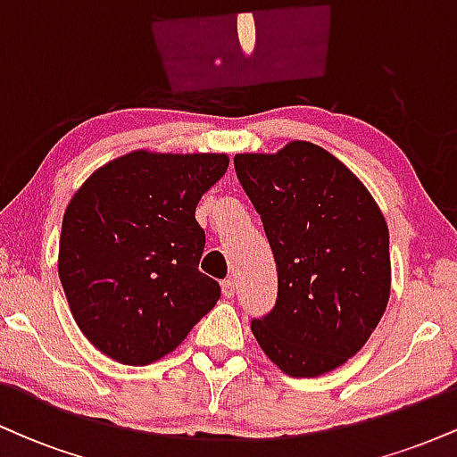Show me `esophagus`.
<instances>
[{
  "label": "esophagus",
  "mask_w": 457,
  "mask_h": 457,
  "mask_svg": "<svg viewBox=\"0 0 457 457\" xmlns=\"http://www.w3.org/2000/svg\"><path fill=\"white\" fill-rule=\"evenodd\" d=\"M221 290H223V296H228V298H232L234 296V279H225L223 283H221Z\"/></svg>",
  "instance_id": "esophagus-1"
}]
</instances>
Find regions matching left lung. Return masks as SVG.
I'll return each instance as SVG.
<instances>
[{
	"mask_svg": "<svg viewBox=\"0 0 457 457\" xmlns=\"http://www.w3.org/2000/svg\"><path fill=\"white\" fill-rule=\"evenodd\" d=\"M277 264V303L251 322L264 354L292 378L337 370L363 348L391 295L385 214L342 161L295 139L234 156Z\"/></svg>",
	"mask_w": 457,
	"mask_h": 457,
	"instance_id": "obj_1",
	"label": "left lung"
}]
</instances>
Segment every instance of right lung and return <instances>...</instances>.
<instances>
[{"label": "right lung", "instance_id": "add662e5", "mask_svg": "<svg viewBox=\"0 0 457 457\" xmlns=\"http://www.w3.org/2000/svg\"><path fill=\"white\" fill-rule=\"evenodd\" d=\"M228 165L214 152L133 150L72 195L57 270L79 328L109 359L154 363L217 305L221 287L199 272L195 208Z\"/></svg>", "mask_w": 457, "mask_h": 457}]
</instances>
